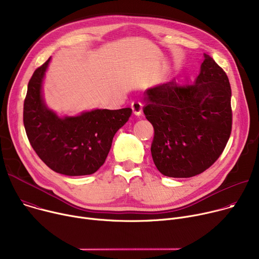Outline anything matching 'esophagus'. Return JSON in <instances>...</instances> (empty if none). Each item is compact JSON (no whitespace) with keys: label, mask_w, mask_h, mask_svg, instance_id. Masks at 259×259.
<instances>
[{"label":"esophagus","mask_w":259,"mask_h":259,"mask_svg":"<svg viewBox=\"0 0 259 259\" xmlns=\"http://www.w3.org/2000/svg\"><path fill=\"white\" fill-rule=\"evenodd\" d=\"M131 108H132V111L135 115H140L143 112V104L140 102H133L131 104Z\"/></svg>","instance_id":"1"}]
</instances>
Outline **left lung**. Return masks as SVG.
I'll return each instance as SVG.
<instances>
[{
    "instance_id": "left-lung-1",
    "label": "left lung",
    "mask_w": 259,
    "mask_h": 259,
    "mask_svg": "<svg viewBox=\"0 0 259 259\" xmlns=\"http://www.w3.org/2000/svg\"><path fill=\"white\" fill-rule=\"evenodd\" d=\"M194 83L176 79L145 92L144 113L154 127L157 169L170 178L197 176L217 161L231 133V89L224 70L203 55Z\"/></svg>"
}]
</instances>
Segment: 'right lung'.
<instances>
[{
	"label": "right lung",
	"instance_id": "obj_1",
	"mask_svg": "<svg viewBox=\"0 0 259 259\" xmlns=\"http://www.w3.org/2000/svg\"><path fill=\"white\" fill-rule=\"evenodd\" d=\"M51 58L35 70L23 102V125L39 158L54 171L70 176L96 172L105 162L116 131L132 109H95L60 117L42 98V81Z\"/></svg>",
	"mask_w": 259,
	"mask_h": 259
}]
</instances>
